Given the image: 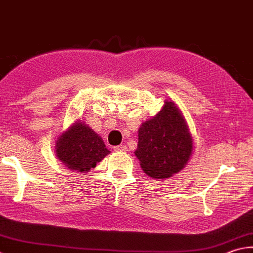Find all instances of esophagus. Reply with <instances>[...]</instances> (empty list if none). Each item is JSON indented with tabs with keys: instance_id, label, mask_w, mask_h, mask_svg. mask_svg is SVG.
Masks as SVG:
<instances>
[{
	"instance_id": "obj_1",
	"label": "esophagus",
	"mask_w": 253,
	"mask_h": 253,
	"mask_svg": "<svg viewBox=\"0 0 253 253\" xmlns=\"http://www.w3.org/2000/svg\"><path fill=\"white\" fill-rule=\"evenodd\" d=\"M113 150L116 152H126L127 149L126 145H118V146H114Z\"/></svg>"
}]
</instances>
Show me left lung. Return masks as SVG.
<instances>
[{
  "mask_svg": "<svg viewBox=\"0 0 253 253\" xmlns=\"http://www.w3.org/2000/svg\"><path fill=\"white\" fill-rule=\"evenodd\" d=\"M193 152V139L183 114L166 100L162 110L139 128L134 154L150 177L162 179L178 173Z\"/></svg>",
  "mask_w": 253,
  "mask_h": 253,
  "instance_id": "obj_1",
  "label": "left lung"
}]
</instances>
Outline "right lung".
Segmentation results:
<instances>
[{
    "instance_id": "add662e5",
    "label": "right lung",
    "mask_w": 253,
    "mask_h": 253,
    "mask_svg": "<svg viewBox=\"0 0 253 253\" xmlns=\"http://www.w3.org/2000/svg\"><path fill=\"white\" fill-rule=\"evenodd\" d=\"M56 155L66 168L85 173L109 153L103 140L89 126L77 121L56 141Z\"/></svg>"
}]
</instances>
